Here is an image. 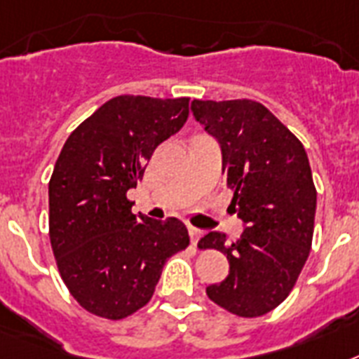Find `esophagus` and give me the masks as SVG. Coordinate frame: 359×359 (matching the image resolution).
<instances>
[{"mask_svg":"<svg viewBox=\"0 0 359 359\" xmlns=\"http://www.w3.org/2000/svg\"><path fill=\"white\" fill-rule=\"evenodd\" d=\"M189 235H191V242H192V244H196L198 240L201 238V235H203V231H200V229H198V227L189 226Z\"/></svg>","mask_w":359,"mask_h":359,"instance_id":"1","label":"esophagus"}]
</instances>
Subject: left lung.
Segmentation results:
<instances>
[{"instance_id":"1","label":"left lung","mask_w":359,"mask_h":359,"mask_svg":"<svg viewBox=\"0 0 359 359\" xmlns=\"http://www.w3.org/2000/svg\"><path fill=\"white\" fill-rule=\"evenodd\" d=\"M191 109L220 144L231 207L244 222L233 242L218 231L198 242L229 260V275L207 295L235 316L259 318L288 297L312 248L318 192L306 150L255 100H192Z\"/></svg>"}]
</instances>
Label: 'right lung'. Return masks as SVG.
<instances>
[{
  "label": "right lung",
  "instance_id": "right-lung-1",
  "mask_svg": "<svg viewBox=\"0 0 359 359\" xmlns=\"http://www.w3.org/2000/svg\"><path fill=\"white\" fill-rule=\"evenodd\" d=\"M189 99L119 95L67 137L49 182V236L76 303L123 319L152 299L168 257L189 245L177 218L132 215L126 192L154 150L182 130Z\"/></svg>",
  "mask_w": 359,
  "mask_h": 359
}]
</instances>
